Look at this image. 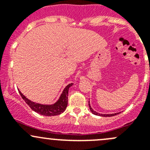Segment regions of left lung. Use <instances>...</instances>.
Masks as SVG:
<instances>
[{
    "label": "left lung",
    "instance_id": "8db88e82",
    "mask_svg": "<svg viewBox=\"0 0 150 150\" xmlns=\"http://www.w3.org/2000/svg\"><path fill=\"white\" fill-rule=\"evenodd\" d=\"M88 106H89V108H90L91 112L93 113V115H95L102 116V117H111V116H114V115H115L118 114V113H115V114H110V115H109V114H107V115H106V114H104V115H103V114H99V113L93 111V110H92V108H91V107L90 104H88Z\"/></svg>",
    "mask_w": 150,
    "mask_h": 150
}]
</instances>
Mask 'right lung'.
Segmentation results:
<instances>
[{
	"mask_svg": "<svg viewBox=\"0 0 150 150\" xmlns=\"http://www.w3.org/2000/svg\"><path fill=\"white\" fill-rule=\"evenodd\" d=\"M72 84L73 83H70L66 86L65 88L63 91L62 93L61 96H60L59 99L53 105H43V104L34 103V102H31L28 99H27L19 91V92L22 99L25 100V102L28 104L29 107L33 111L39 113L42 115L54 116L60 115L65 110L67 106L68 91H69V88L71 86H72Z\"/></svg>",
	"mask_w": 150,
	"mask_h": 150,
	"instance_id": "right-lung-1",
	"label": "right lung"
}]
</instances>
